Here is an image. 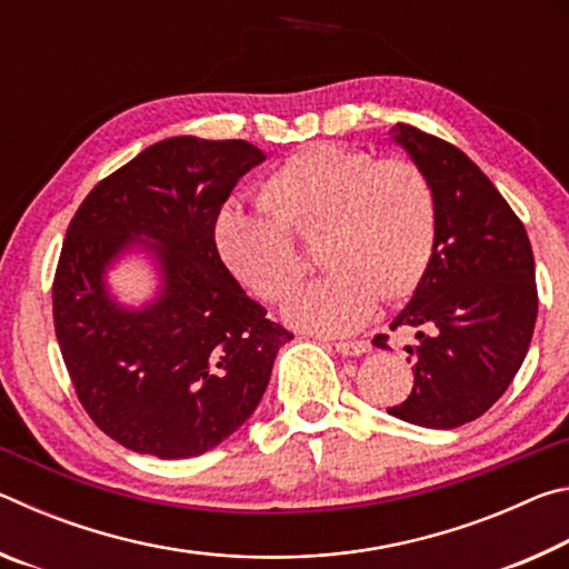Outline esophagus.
Masks as SVG:
<instances>
[{
  "label": "esophagus",
  "instance_id": "esophagus-1",
  "mask_svg": "<svg viewBox=\"0 0 569 569\" xmlns=\"http://www.w3.org/2000/svg\"><path fill=\"white\" fill-rule=\"evenodd\" d=\"M333 349L343 356H361L371 349L369 341H339L333 343Z\"/></svg>",
  "mask_w": 569,
  "mask_h": 569
}]
</instances>
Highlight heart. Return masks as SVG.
<instances>
[{
    "label": "heart",
    "instance_id": "heart-1",
    "mask_svg": "<svg viewBox=\"0 0 569 569\" xmlns=\"http://www.w3.org/2000/svg\"><path fill=\"white\" fill-rule=\"evenodd\" d=\"M261 208L230 200L218 210L220 261L261 301L276 303L303 273L296 240H316L326 273L283 308L303 331L341 336L369 321L381 301L413 293L437 246V190L409 158L377 160L359 148L316 142L273 168Z\"/></svg>",
    "mask_w": 569,
    "mask_h": 569
}]
</instances>
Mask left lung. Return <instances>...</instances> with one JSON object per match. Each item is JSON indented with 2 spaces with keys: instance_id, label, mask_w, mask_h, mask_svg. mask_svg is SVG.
Returning a JSON list of instances; mask_svg holds the SVG:
<instances>
[{
  "instance_id": "obj_1",
  "label": "left lung",
  "mask_w": 569,
  "mask_h": 569,
  "mask_svg": "<svg viewBox=\"0 0 569 569\" xmlns=\"http://www.w3.org/2000/svg\"><path fill=\"white\" fill-rule=\"evenodd\" d=\"M393 140L437 190V246L391 331L407 346L413 389L391 417L427 429L475 421L522 366L537 321L535 256L522 220L485 172L451 142L399 122ZM389 336L373 343L387 349Z\"/></svg>"
}]
</instances>
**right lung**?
<instances>
[{"label": "right lung", "instance_id": "1", "mask_svg": "<svg viewBox=\"0 0 569 569\" xmlns=\"http://www.w3.org/2000/svg\"><path fill=\"white\" fill-rule=\"evenodd\" d=\"M263 160L246 140H160L100 180L67 228L52 283L62 359L90 419L138 455L186 459L218 447L256 411L278 349L293 339L213 243L218 210ZM134 242L163 273L159 298L138 312L103 288V271Z\"/></svg>", "mask_w": 569, "mask_h": 569}]
</instances>
